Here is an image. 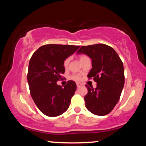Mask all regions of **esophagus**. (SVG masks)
Wrapping results in <instances>:
<instances>
[{"instance_id": "obj_1", "label": "esophagus", "mask_w": 146, "mask_h": 146, "mask_svg": "<svg viewBox=\"0 0 146 146\" xmlns=\"http://www.w3.org/2000/svg\"><path fill=\"white\" fill-rule=\"evenodd\" d=\"M76 84H77V86H78V87H80V86H81V85H82L81 84L79 83V82H77Z\"/></svg>"}]
</instances>
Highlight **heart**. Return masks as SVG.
<instances>
[{"instance_id":"obj_1","label":"heart","mask_w":146,"mask_h":146,"mask_svg":"<svg viewBox=\"0 0 146 146\" xmlns=\"http://www.w3.org/2000/svg\"><path fill=\"white\" fill-rule=\"evenodd\" d=\"M87 58H88V57H87L86 56H84V55H82V56H80V57H79V60H80V62H82L84 61V60L87 59ZM69 61H70L69 58H67V59H66L64 60V66L65 68H67L68 64H69ZM71 78L74 80H79L80 79V75H73L71 76Z\"/></svg>"}]
</instances>
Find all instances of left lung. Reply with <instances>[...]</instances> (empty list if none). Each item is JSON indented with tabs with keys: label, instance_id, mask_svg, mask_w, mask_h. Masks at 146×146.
<instances>
[{
	"label": "left lung",
	"instance_id": "obj_1",
	"mask_svg": "<svg viewBox=\"0 0 146 146\" xmlns=\"http://www.w3.org/2000/svg\"><path fill=\"white\" fill-rule=\"evenodd\" d=\"M77 54H85L91 59L92 68L87 77L98 84L95 89L86 85V108L94 115H107L117 104L124 86L123 63L115 49L104 44L83 46Z\"/></svg>",
	"mask_w": 146,
	"mask_h": 146
}]
</instances>
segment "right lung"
Here are the masks:
<instances>
[{
    "instance_id": "obj_1",
    "label": "right lung",
    "mask_w": 146,
    "mask_h": 146,
    "mask_svg": "<svg viewBox=\"0 0 146 146\" xmlns=\"http://www.w3.org/2000/svg\"><path fill=\"white\" fill-rule=\"evenodd\" d=\"M80 46L46 44L31 56L27 81L31 98L39 110L48 117L59 116L69 107L77 86L69 80L62 88L57 84L65 72L64 62Z\"/></svg>"
}]
</instances>
